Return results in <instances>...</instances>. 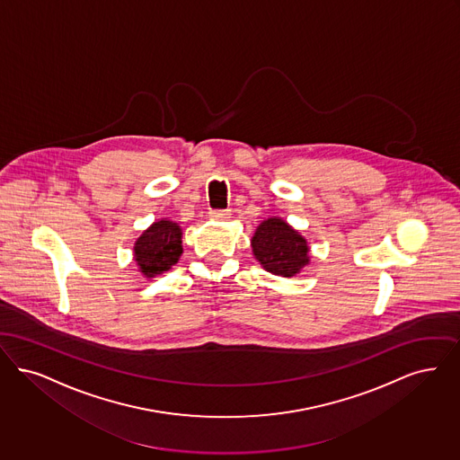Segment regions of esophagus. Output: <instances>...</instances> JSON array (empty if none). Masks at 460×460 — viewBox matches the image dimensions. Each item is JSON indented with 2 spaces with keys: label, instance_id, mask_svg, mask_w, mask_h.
<instances>
[{
  "label": "esophagus",
  "instance_id": "1",
  "mask_svg": "<svg viewBox=\"0 0 460 460\" xmlns=\"http://www.w3.org/2000/svg\"><path fill=\"white\" fill-rule=\"evenodd\" d=\"M230 209H221V211H209V218L215 221L228 220L230 218Z\"/></svg>",
  "mask_w": 460,
  "mask_h": 460
}]
</instances>
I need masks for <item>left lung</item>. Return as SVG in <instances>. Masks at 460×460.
Wrapping results in <instances>:
<instances>
[{
	"instance_id": "obj_1",
	"label": "left lung",
	"mask_w": 460,
	"mask_h": 460,
	"mask_svg": "<svg viewBox=\"0 0 460 460\" xmlns=\"http://www.w3.org/2000/svg\"><path fill=\"white\" fill-rule=\"evenodd\" d=\"M252 256L271 275L292 279L311 262L309 243L280 217L261 221L251 239Z\"/></svg>"
}]
</instances>
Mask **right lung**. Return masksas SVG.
Masks as SVG:
<instances>
[{"label": "right lung", "instance_id": "obj_1", "mask_svg": "<svg viewBox=\"0 0 460 460\" xmlns=\"http://www.w3.org/2000/svg\"><path fill=\"white\" fill-rule=\"evenodd\" d=\"M181 252V228L179 223L168 218L155 221L134 243L137 271L147 280L170 271L179 262Z\"/></svg>", "mask_w": 460, "mask_h": 460}]
</instances>
